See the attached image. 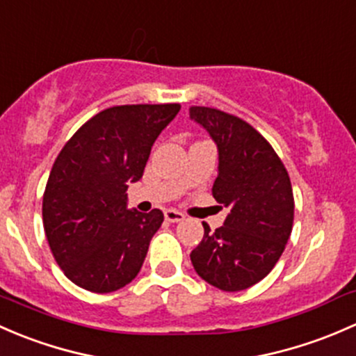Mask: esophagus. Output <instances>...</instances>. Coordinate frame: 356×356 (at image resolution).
I'll return each mask as SVG.
<instances>
[{"mask_svg":"<svg viewBox=\"0 0 356 356\" xmlns=\"http://www.w3.org/2000/svg\"><path fill=\"white\" fill-rule=\"evenodd\" d=\"M164 218H166V221L170 222H178V221H183L185 216H183L181 212L175 211V209H168V211H164Z\"/></svg>","mask_w":356,"mask_h":356,"instance_id":"1","label":"esophagus"}]
</instances>
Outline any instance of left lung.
Here are the masks:
<instances>
[{"instance_id": "left-lung-1", "label": "left lung", "mask_w": 356, "mask_h": 356, "mask_svg": "<svg viewBox=\"0 0 356 356\" xmlns=\"http://www.w3.org/2000/svg\"><path fill=\"white\" fill-rule=\"evenodd\" d=\"M190 116L218 144L219 173L212 195L229 209L225 225L204 238L190 259L197 274L222 291H241L267 276L293 229L291 181L273 145L245 120L205 106Z\"/></svg>"}]
</instances>
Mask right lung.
<instances>
[{
  "mask_svg": "<svg viewBox=\"0 0 356 356\" xmlns=\"http://www.w3.org/2000/svg\"><path fill=\"white\" fill-rule=\"evenodd\" d=\"M179 104L113 106L86 122L53 164L42 222L53 257L76 286L111 293L140 270L164 216L128 211V183L144 175L152 144Z\"/></svg>",
  "mask_w": 356,
  "mask_h": 356,
  "instance_id": "obj_1",
  "label": "right lung"
}]
</instances>
